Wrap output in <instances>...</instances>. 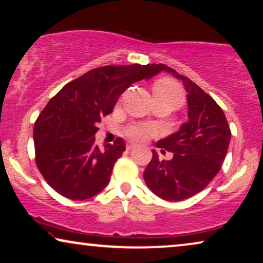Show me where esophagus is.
I'll return each mask as SVG.
<instances>
[{
	"instance_id": "34e87169",
	"label": "esophagus",
	"mask_w": 263,
	"mask_h": 263,
	"mask_svg": "<svg viewBox=\"0 0 263 263\" xmlns=\"http://www.w3.org/2000/svg\"><path fill=\"white\" fill-rule=\"evenodd\" d=\"M134 147H135V145L132 142H127V145H125V148L127 149H132V148H134Z\"/></svg>"
}]
</instances>
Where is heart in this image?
I'll return each mask as SVG.
<instances>
[{"label": "heart", "instance_id": "heart-1", "mask_svg": "<svg viewBox=\"0 0 263 263\" xmlns=\"http://www.w3.org/2000/svg\"><path fill=\"white\" fill-rule=\"evenodd\" d=\"M154 97H163V98L172 99L178 104L182 103L183 95L181 86L177 82L164 79L158 81L153 87ZM124 135L133 141H145L151 136L156 134V128L152 124H140L132 123L124 128Z\"/></svg>", "mask_w": 263, "mask_h": 263}]
</instances>
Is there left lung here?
Listing matches in <instances>:
<instances>
[{
  "mask_svg": "<svg viewBox=\"0 0 263 263\" xmlns=\"http://www.w3.org/2000/svg\"><path fill=\"white\" fill-rule=\"evenodd\" d=\"M152 66L157 73L165 70L183 81L188 92L189 121L157 143L174 157L160 160L153 151L143 179L161 199L182 201L203 190L217 176L228 153L231 130L221 107L195 82L165 64Z\"/></svg>",
  "mask_w": 263,
  "mask_h": 263,
  "instance_id": "obj_1",
  "label": "left lung"
}]
</instances>
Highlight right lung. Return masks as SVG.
I'll use <instances>...</instances> for the list:
<instances>
[{
    "instance_id": "add662e5",
    "label": "right lung",
    "mask_w": 263,
    "mask_h": 263,
    "mask_svg": "<svg viewBox=\"0 0 263 263\" xmlns=\"http://www.w3.org/2000/svg\"><path fill=\"white\" fill-rule=\"evenodd\" d=\"M157 74L151 64L104 66L68 82L50 99L34 123L35 164L46 183L70 200H86L109 184L123 140L96 146L102 117L112 112L129 86Z\"/></svg>"
}]
</instances>
